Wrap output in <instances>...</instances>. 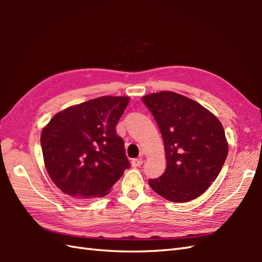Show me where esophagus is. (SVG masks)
<instances>
[{
    "instance_id": "1",
    "label": "esophagus",
    "mask_w": 262,
    "mask_h": 262,
    "mask_svg": "<svg viewBox=\"0 0 262 262\" xmlns=\"http://www.w3.org/2000/svg\"><path fill=\"white\" fill-rule=\"evenodd\" d=\"M143 164V159H134L132 160V166L133 168H138Z\"/></svg>"
}]
</instances>
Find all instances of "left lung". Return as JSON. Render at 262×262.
Returning a JSON list of instances; mask_svg holds the SVG:
<instances>
[{"label":"left lung","instance_id":"8db88e82","mask_svg":"<svg viewBox=\"0 0 262 262\" xmlns=\"http://www.w3.org/2000/svg\"><path fill=\"white\" fill-rule=\"evenodd\" d=\"M163 138L166 169L148 185L173 203H186L203 194L223 166L229 145L224 128L202 104L170 91L142 98Z\"/></svg>","mask_w":262,"mask_h":262}]
</instances>
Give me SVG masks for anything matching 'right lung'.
Here are the masks:
<instances>
[{"instance_id": "obj_1", "label": "right lung", "mask_w": 262, "mask_h": 262, "mask_svg": "<svg viewBox=\"0 0 262 262\" xmlns=\"http://www.w3.org/2000/svg\"><path fill=\"white\" fill-rule=\"evenodd\" d=\"M128 97H100L55 115L40 136L49 177L74 198L107 194L129 168L116 126Z\"/></svg>"}]
</instances>
